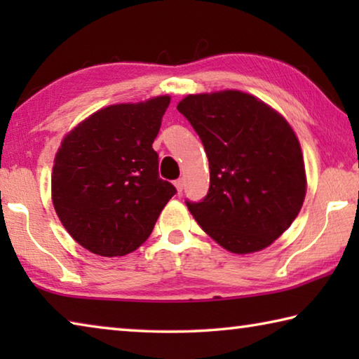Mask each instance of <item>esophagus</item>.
<instances>
[{"label": "esophagus", "mask_w": 359, "mask_h": 359, "mask_svg": "<svg viewBox=\"0 0 359 359\" xmlns=\"http://www.w3.org/2000/svg\"><path fill=\"white\" fill-rule=\"evenodd\" d=\"M174 185H175V188H177V193L180 194L182 191H184V188H185V180H184V179L175 180V182H174Z\"/></svg>", "instance_id": "1"}]
</instances>
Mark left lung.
Returning a JSON list of instances; mask_svg holds the SVG:
<instances>
[{"instance_id":"left-lung-1","label":"left lung","mask_w":359,"mask_h":359,"mask_svg":"<svg viewBox=\"0 0 359 359\" xmlns=\"http://www.w3.org/2000/svg\"><path fill=\"white\" fill-rule=\"evenodd\" d=\"M177 109L201 137L210 169L208 196L187 203L194 220L231 253L269 247L294 222L307 191L287 118L239 90L188 95Z\"/></svg>"}]
</instances>
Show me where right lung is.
I'll return each mask as SVG.
<instances>
[{"mask_svg":"<svg viewBox=\"0 0 359 359\" xmlns=\"http://www.w3.org/2000/svg\"><path fill=\"white\" fill-rule=\"evenodd\" d=\"M171 96L102 107L63 137L53 160L52 203L77 244L100 257L141 247L169 199L151 149Z\"/></svg>","mask_w":359,"mask_h":359,"instance_id":"right-lung-1","label":"right lung"}]
</instances>
